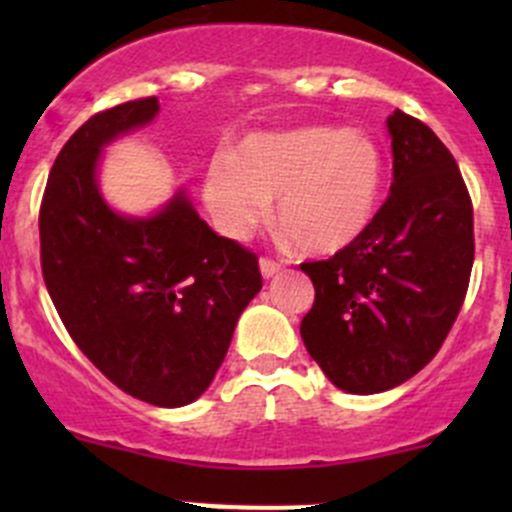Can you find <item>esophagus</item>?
<instances>
[{
    "mask_svg": "<svg viewBox=\"0 0 512 512\" xmlns=\"http://www.w3.org/2000/svg\"><path fill=\"white\" fill-rule=\"evenodd\" d=\"M282 262H275V260H270V257H262L260 260V272H262V277H275L277 272L282 270Z\"/></svg>",
    "mask_w": 512,
    "mask_h": 512,
    "instance_id": "obj_1",
    "label": "esophagus"
}]
</instances>
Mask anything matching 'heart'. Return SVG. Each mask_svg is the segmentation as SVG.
Returning a JSON list of instances; mask_svg holds the SVG:
<instances>
[{
    "label": "heart",
    "mask_w": 512,
    "mask_h": 512,
    "mask_svg": "<svg viewBox=\"0 0 512 512\" xmlns=\"http://www.w3.org/2000/svg\"><path fill=\"white\" fill-rule=\"evenodd\" d=\"M386 165L371 138L349 128L307 126L257 133L235 156L210 160L203 198L223 235L247 240L272 210L304 252H337L374 223Z\"/></svg>",
    "instance_id": "obj_1"
}]
</instances>
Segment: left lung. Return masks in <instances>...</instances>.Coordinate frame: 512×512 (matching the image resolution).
<instances>
[{"instance_id":"obj_1","label":"left lung","mask_w":512,"mask_h":512,"mask_svg":"<svg viewBox=\"0 0 512 512\" xmlns=\"http://www.w3.org/2000/svg\"><path fill=\"white\" fill-rule=\"evenodd\" d=\"M394 183L369 230L329 260L302 262L314 304L304 347L334 386L379 394L418 374L466 299L473 203L456 158L423 121L394 111L386 121Z\"/></svg>"}]
</instances>
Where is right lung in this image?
I'll list each match as a JSON object with an SVG mask.
<instances>
[{
	"instance_id": "obj_1",
	"label": "right lung",
	"mask_w": 512,
	"mask_h": 512,
	"mask_svg": "<svg viewBox=\"0 0 512 512\" xmlns=\"http://www.w3.org/2000/svg\"><path fill=\"white\" fill-rule=\"evenodd\" d=\"M156 113V96L118 103L61 148L39 208L41 275L91 364L126 394L173 409L210 386L262 275L255 252L213 232L183 193L148 220L103 203L98 153Z\"/></svg>"
}]
</instances>
